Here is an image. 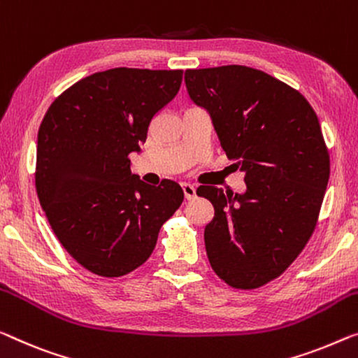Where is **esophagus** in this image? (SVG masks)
I'll list each match as a JSON object with an SVG mask.
<instances>
[{"mask_svg":"<svg viewBox=\"0 0 358 358\" xmlns=\"http://www.w3.org/2000/svg\"><path fill=\"white\" fill-rule=\"evenodd\" d=\"M181 188H183V193H185V197L186 199H194L196 196V188L194 185H189V183H181Z\"/></svg>","mask_w":358,"mask_h":358,"instance_id":"obj_1","label":"esophagus"}]
</instances>
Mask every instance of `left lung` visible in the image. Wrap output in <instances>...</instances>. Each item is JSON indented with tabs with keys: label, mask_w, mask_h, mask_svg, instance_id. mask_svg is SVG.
Wrapping results in <instances>:
<instances>
[{
	"label": "left lung",
	"mask_w": 358,
	"mask_h": 358,
	"mask_svg": "<svg viewBox=\"0 0 358 358\" xmlns=\"http://www.w3.org/2000/svg\"><path fill=\"white\" fill-rule=\"evenodd\" d=\"M185 83L246 181L241 194L197 188L215 210L204 228L207 257L230 286H264L294 262L315 230L329 180L318 117L294 88L252 67L189 69Z\"/></svg>",
	"instance_id": "1"
}]
</instances>
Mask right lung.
Wrapping results in <instances>:
<instances>
[{
    "instance_id": "1",
    "label": "right lung",
    "mask_w": 358,
    "mask_h": 358,
    "mask_svg": "<svg viewBox=\"0 0 358 358\" xmlns=\"http://www.w3.org/2000/svg\"><path fill=\"white\" fill-rule=\"evenodd\" d=\"M183 71L117 67L67 88L43 117L35 186L59 243L85 268L122 276L152 254L183 201L172 180L131 173L154 115L177 96Z\"/></svg>"
}]
</instances>
